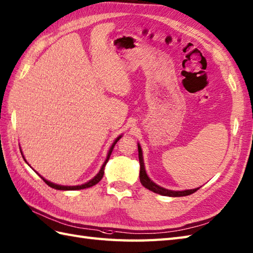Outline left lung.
Masks as SVG:
<instances>
[{
    "label": "left lung",
    "mask_w": 253,
    "mask_h": 253,
    "mask_svg": "<svg viewBox=\"0 0 253 253\" xmlns=\"http://www.w3.org/2000/svg\"><path fill=\"white\" fill-rule=\"evenodd\" d=\"M138 146V159H139V166H141V170H139V181H141L142 185L144 187L147 189L151 190L156 194L159 195H164V196H169V197H183V196H188L192 195L193 193L197 192L199 188H195V189H187V190H182V192H175V190H169L166 189L164 187L159 186V185L155 184L151 179L147 176L146 174L145 168H144V161H143V154H142V148L141 146Z\"/></svg>",
    "instance_id": "left-lung-1"
}]
</instances>
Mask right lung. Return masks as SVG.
I'll list each match as a JSON object with an SVG mask.
<instances>
[{"label":"right lung","mask_w":253,"mask_h":253,"mask_svg":"<svg viewBox=\"0 0 253 253\" xmlns=\"http://www.w3.org/2000/svg\"><path fill=\"white\" fill-rule=\"evenodd\" d=\"M120 138H121V136L116 138V141L114 142V144H112V146H111L109 151H108L107 158H106V160H105V162H104V165H103V167H102V169H100V171L97 173L96 176H95L94 178H92L91 181H88L87 183L83 184V185H78V186H63V185H57V184H54V183H52V182H48V181H46V179L44 178V177H42V176H41V178L48 185L49 187L55 188V189H58V190H78V189H83V188H87V187L94 186L95 184H97V183L100 181V179L103 178V176H104V168H105L106 164H107L109 158H110V155H111V153H112V149H114V147H115V145L117 144V142L119 141ZM20 151H21V150H20ZM22 157H24V156H22ZM25 161H26V159H25ZM26 162H27V161H26Z\"/></svg>","instance_id":"obj_1"}]
</instances>
